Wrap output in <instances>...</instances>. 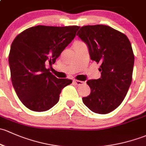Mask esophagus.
I'll use <instances>...</instances> for the list:
<instances>
[{"mask_svg":"<svg viewBox=\"0 0 146 146\" xmlns=\"http://www.w3.org/2000/svg\"><path fill=\"white\" fill-rule=\"evenodd\" d=\"M73 82H74V84H75L76 85H77V86L82 85V84H84V82H82V81H79V80H74Z\"/></svg>","mask_w":146,"mask_h":146,"instance_id":"1","label":"esophagus"}]
</instances>
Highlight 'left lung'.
Instances as JSON below:
<instances>
[{
  "mask_svg": "<svg viewBox=\"0 0 146 146\" xmlns=\"http://www.w3.org/2000/svg\"><path fill=\"white\" fill-rule=\"evenodd\" d=\"M76 35L86 43L91 59L101 64L100 79L87 81L91 94L83 103L96 113H109L122 103L131 83V45L125 34L106 25L84 26Z\"/></svg>",
  "mask_w": 146,
  "mask_h": 146,
  "instance_id": "8db88e82",
  "label": "left lung"
}]
</instances>
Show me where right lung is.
<instances>
[{
	"mask_svg": "<svg viewBox=\"0 0 146 146\" xmlns=\"http://www.w3.org/2000/svg\"><path fill=\"white\" fill-rule=\"evenodd\" d=\"M79 29L38 25L23 31L12 43L8 58L12 83L19 100L31 110H48L59 101L62 88L72 82L58 79L46 64L55 62Z\"/></svg>",
	"mask_w": 146,
	"mask_h": 146,
	"instance_id": "add662e5",
	"label": "right lung"
}]
</instances>
